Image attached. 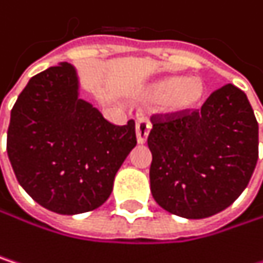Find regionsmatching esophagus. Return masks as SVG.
<instances>
[{"label":"esophagus","mask_w":263,"mask_h":263,"mask_svg":"<svg viewBox=\"0 0 263 263\" xmlns=\"http://www.w3.org/2000/svg\"><path fill=\"white\" fill-rule=\"evenodd\" d=\"M149 131H151V123H149V120H146V119H138V120H137V125H135V134H137V141H138L140 144L146 143L147 135H149Z\"/></svg>","instance_id":"obj_1"}]
</instances>
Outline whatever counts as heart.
<instances>
[{
  "label": "heart",
  "instance_id": "obj_1",
  "mask_svg": "<svg viewBox=\"0 0 263 263\" xmlns=\"http://www.w3.org/2000/svg\"><path fill=\"white\" fill-rule=\"evenodd\" d=\"M144 94L161 99V106L169 114H184L195 109L204 96V83L198 78L169 76L151 83Z\"/></svg>",
  "mask_w": 263,
  "mask_h": 263
}]
</instances>
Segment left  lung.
<instances>
[{
	"instance_id": "1",
	"label": "left lung",
	"mask_w": 263,
	"mask_h": 263,
	"mask_svg": "<svg viewBox=\"0 0 263 263\" xmlns=\"http://www.w3.org/2000/svg\"><path fill=\"white\" fill-rule=\"evenodd\" d=\"M151 122L149 178L160 207L202 219L236 201L259 157V126L243 91L227 83L201 111L152 116Z\"/></svg>"
}]
</instances>
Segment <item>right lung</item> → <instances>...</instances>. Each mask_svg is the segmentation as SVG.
Here are the masks:
<instances>
[{
	"label": "right lung",
	"mask_w": 263,
	"mask_h": 263,
	"mask_svg": "<svg viewBox=\"0 0 263 263\" xmlns=\"http://www.w3.org/2000/svg\"><path fill=\"white\" fill-rule=\"evenodd\" d=\"M135 144V122L112 125L80 99L78 73L67 62L28 80L7 131L18 183L37 204L59 215L100 207Z\"/></svg>",
	"instance_id": "obj_1"
}]
</instances>
